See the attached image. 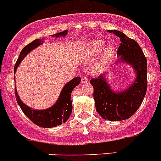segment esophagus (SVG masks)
<instances>
[{
  "label": "esophagus",
  "instance_id": "esophagus-1",
  "mask_svg": "<svg viewBox=\"0 0 161 161\" xmlns=\"http://www.w3.org/2000/svg\"><path fill=\"white\" fill-rule=\"evenodd\" d=\"M80 82H81V84H86V83L88 82V79L86 76H82L81 80H80Z\"/></svg>",
  "mask_w": 161,
  "mask_h": 161
}]
</instances>
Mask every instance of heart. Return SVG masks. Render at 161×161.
I'll list each match as a JSON object with an SVG mask.
<instances>
[{"label": "heart", "instance_id": "b5f03b06", "mask_svg": "<svg viewBox=\"0 0 161 161\" xmlns=\"http://www.w3.org/2000/svg\"><path fill=\"white\" fill-rule=\"evenodd\" d=\"M104 44H105L104 41L101 39H94L91 41L85 46V56L88 57V58L96 56L97 54L101 52V50L104 46ZM114 53H115V47L112 45L105 46L103 51H101V56H100V59H99V65L101 66V65H105L108 60H110L111 59Z\"/></svg>", "mask_w": 161, "mask_h": 161}]
</instances>
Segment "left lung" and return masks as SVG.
<instances>
[{
  "label": "left lung",
  "mask_w": 161,
  "mask_h": 161,
  "mask_svg": "<svg viewBox=\"0 0 161 161\" xmlns=\"http://www.w3.org/2000/svg\"><path fill=\"white\" fill-rule=\"evenodd\" d=\"M119 37L116 66L128 65L133 69L134 80L126 87L115 90L109 83L110 69L96 79H91L96 110L104 119L120 121L129 119L143 101L147 90V60L136 41L119 31H109Z\"/></svg>",
  "instance_id": "1"
}]
</instances>
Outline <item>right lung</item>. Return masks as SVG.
Here are the masks:
<instances>
[{
  "instance_id": "1",
  "label": "right lung",
  "mask_w": 161,
  "mask_h": 161,
  "mask_svg": "<svg viewBox=\"0 0 161 161\" xmlns=\"http://www.w3.org/2000/svg\"><path fill=\"white\" fill-rule=\"evenodd\" d=\"M68 34V31L59 32L51 36L56 37V39L60 37H65ZM45 42V38L42 39H36L33 41L26 46H25L23 50L20 51L19 58L15 63L14 71H16V69L22 61L23 59L27 56L28 54L32 51L34 49L37 48L38 46L42 45ZM80 83V77H75L70 81L63 86L62 90L60 91L57 101L52 105L51 107L43 109V110H36L32 109L31 107L25 105V103L21 101L20 96L17 93L16 87L15 88V99L17 101L18 105H20V109L26 116L31 120L34 124L40 127L43 128H52L60 125L62 123L67 121L70 114L72 112V102H71V92L75 86Z\"/></svg>"
}]
</instances>
